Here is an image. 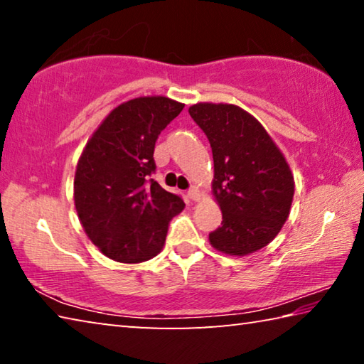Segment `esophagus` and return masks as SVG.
Instances as JSON below:
<instances>
[{
  "label": "esophagus",
  "mask_w": 364,
  "mask_h": 364,
  "mask_svg": "<svg viewBox=\"0 0 364 364\" xmlns=\"http://www.w3.org/2000/svg\"><path fill=\"white\" fill-rule=\"evenodd\" d=\"M188 197L191 200H194V202H197V200H200V197H202V194H200V191H199V188H196V186H193L191 188L189 191H188Z\"/></svg>",
  "instance_id": "esophagus-1"
}]
</instances>
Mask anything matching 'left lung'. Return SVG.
Listing matches in <instances>:
<instances>
[{
  "mask_svg": "<svg viewBox=\"0 0 364 364\" xmlns=\"http://www.w3.org/2000/svg\"><path fill=\"white\" fill-rule=\"evenodd\" d=\"M189 115L210 141L212 194L223 221L208 234L215 249L245 257L278 236L291 213L294 175L254 115L234 104L197 102Z\"/></svg>",
  "mask_w": 364,
  "mask_h": 364,
  "instance_id": "left-lung-1",
  "label": "left lung"
}]
</instances>
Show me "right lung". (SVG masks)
Instances as JSON below:
<instances>
[{"mask_svg": "<svg viewBox=\"0 0 364 364\" xmlns=\"http://www.w3.org/2000/svg\"><path fill=\"white\" fill-rule=\"evenodd\" d=\"M184 107L165 96H141L110 110L83 147L73 202L86 236L110 260L141 263L164 249L181 197L149 180L154 146Z\"/></svg>", "mask_w": 364, "mask_h": 364, "instance_id": "right-lung-1", "label": "right lung"}]
</instances>
